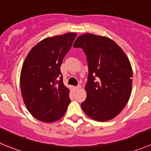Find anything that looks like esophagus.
Segmentation results:
<instances>
[{
	"instance_id": "obj_1",
	"label": "esophagus",
	"mask_w": 151,
	"mask_h": 151,
	"mask_svg": "<svg viewBox=\"0 0 151 151\" xmlns=\"http://www.w3.org/2000/svg\"><path fill=\"white\" fill-rule=\"evenodd\" d=\"M73 88H74V90H75V91H78V90H80L81 88V87L80 85H78V86H77V87H74Z\"/></svg>"
}]
</instances>
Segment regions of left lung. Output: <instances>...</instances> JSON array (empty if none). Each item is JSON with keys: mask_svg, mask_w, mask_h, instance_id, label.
<instances>
[{"mask_svg": "<svg viewBox=\"0 0 151 151\" xmlns=\"http://www.w3.org/2000/svg\"><path fill=\"white\" fill-rule=\"evenodd\" d=\"M73 47L83 49L89 69L87 98L81 103L82 110L100 122L114 118L124 108L131 93L133 70L128 58L107 37L83 34Z\"/></svg>", "mask_w": 151, "mask_h": 151, "instance_id": "obj_1", "label": "left lung"}]
</instances>
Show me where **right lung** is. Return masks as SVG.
Here are the masks:
<instances>
[{
    "mask_svg": "<svg viewBox=\"0 0 151 151\" xmlns=\"http://www.w3.org/2000/svg\"><path fill=\"white\" fill-rule=\"evenodd\" d=\"M76 36L67 33L47 37L33 47L24 61L21 94L29 112L39 121L51 123L65 114L70 90L63 83L60 68Z\"/></svg>",
    "mask_w": 151,
    "mask_h": 151,
    "instance_id": "add662e5",
    "label": "right lung"
}]
</instances>
